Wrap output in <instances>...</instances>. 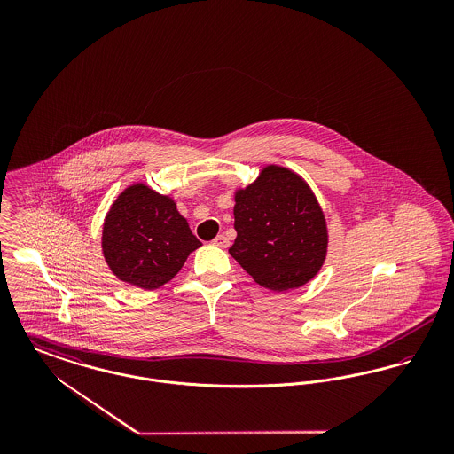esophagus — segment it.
<instances>
[{
  "label": "esophagus",
  "instance_id": "34e87169",
  "mask_svg": "<svg viewBox=\"0 0 454 454\" xmlns=\"http://www.w3.org/2000/svg\"><path fill=\"white\" fill-rule=\"evenodd\" d=\"M213 243L219 247V248H228L230 247V239L224 237V235H217L215 239H213Z\"/></svg>",
  "mask_w": 454,
  "mask_h": 454
}]
</instances>
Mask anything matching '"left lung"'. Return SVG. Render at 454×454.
Segmentation results:
<instances>
[{"label": "left lung", "mask_w": 454, "mask_h": 454, "mask_svg": "<svg viewBox=\"0 0 454 454\" xmlns=\"http://www.w3.org/2000/svg\"><path fill=\"white\" fill-rule=\"evenodd\" d=\"M237 238L230 255L270 291L298 289L322 269L328 248L324 211L298 173L267 165L235 191Z\"/></svg>", "instance_id": "1"}]
</instances>
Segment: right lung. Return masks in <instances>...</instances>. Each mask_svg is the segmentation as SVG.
<instances>
[{"instance_id":"1","label":"right lung","mask_w":454,"mask_h":454,"mask_svg":"<svg viewBox=\"0 0 454 454\" xmlns=\"http://www.w3.org/2000/svg\"><path fill=\"white\" fill-rule=\"evenodd\" d=\"M202 243L170 195L143 182L126 187L112 202L102 228V254L119 281L152 291L178 274Z\"/></svg>"}]
</instances>
